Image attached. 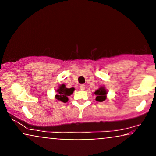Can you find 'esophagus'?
<instances>
[{
	"instance_id": "1",
	"label": "esophagus",
	"mask_w": 156,
	"mask_h": 156,
	"mask_svg": "<svg viewBox=\"0 0 156 156\" xmlns=\"http://www.w3.org/2000/svg\"><path fill=\"white\" fill-rule=\"evenodd\" d=\"M79 87H80V90H84V89H85V85H84V84H81V85H80L79 86Z\"/></svg>"
}]
</instances>
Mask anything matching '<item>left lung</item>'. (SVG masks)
I'll use <instances>...</instances> for the list:
<instances>
[{
  "label": "left lung",
  "instance_id": "obj_1",
  "mask_svg": "<svg viewBox=\"0 0 156 156\" xmlns=\"http://www.w3.org/2000/svg\"><path fill=\"white\" fill-rule=\"evenodd\" d=\"M94 94H96V101L99 102H103L106 99L107 91L105 90L104 87H101L99 89L94 92Z\"/></svg>",
  "mask_w": 156,
  "mask_h": 156
}]
</instances>
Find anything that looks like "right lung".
Returning a JSON list of instances; mask_svg holds the SVG:
<instances>
[{
	"label": "right lung",
	"mask_w": 156,
	"mask_h": 156,
	"mask_svg": "<svg viewBox=\"0 0 156 156\" xmlns=\"http://www.w3.org/2000/svg\"><path fill=\"white\" fill-rule=\"evenodd\" d=\"M74 90L75 89L73 87L70 89H67L66 88L64 84H62L56 90L57 94H55V98L58 101L63 102V103H67L68 101V96L71 95L73 92H74Z\"/></svg>",
	"instance_id": "add662e5"
}]
</instances>
